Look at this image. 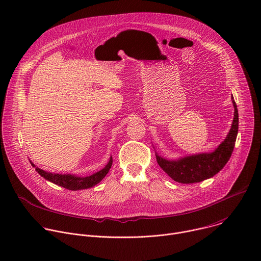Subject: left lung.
<instances>
[{
  "label": "left lung",
  "instance_id": "left-lung-1",
  "mask_svg": "<svg viewBox=\"0 0 261 261\" xmlns=\"http://www.w3.org/2000/svg\"><path fill=\"white\" fill-rule=\"evenodd\" d=\"M234 106V118L231 129L216 151L210 154H199L185 157L176 161H169L156 155L159 166L173 180L180 184H193L204 180L218 173L231 157L233 152L237 135L239 131V113L232 97Z\"/></svg>",
  "mask_w": 261,
  "mask_h": 261
}]
</instances>
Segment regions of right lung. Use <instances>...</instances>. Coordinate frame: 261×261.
I'll return each mask as SVG.
<instances>
[{
    "label": "right lung",
    "mask_w": 261,
    "mask_h": 261,
    "mask_svg": "<svg viewBox=\"0 0 261 261\" xmlns=\"http://www.w3.org/2000/svg\"><path fill=\"white\" fill-rule=\"evenodd\" d=\"M111 164H113V158H110L109 162L107 165L101 169L100 171L86 177L82 176H76V175H72V174H59V173H50L46 172L38 167H36L33 163V167H35L36 171L38 172L41 176H43L45 179L61 186L63 188H66L68 190L72 191H76V190H83V189H88L91 187H94L95 185H97L99 181L103 179V177L107 174L109 171Z\"/></svg>",
    "instance_id": "add662e5"
}]
</instances>
